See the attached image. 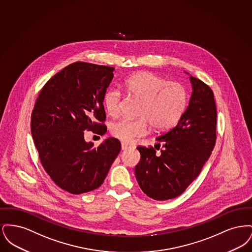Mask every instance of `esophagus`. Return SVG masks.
<instances>
[{"label":"esophagus","mask_w":252,"mask_h":252,"mask_svg":"<svg viewBox=\"0 0 252 252\" xmlns=\"http://www.w3.org/2000/svg\"><path fill=\"white\" fill-rule=\"evenodd\" d=\"M130 147H131V145L126 144V143H122V150H126V149H128Z\"/></svg>","instance_id":"obj_1"}]
</instances>
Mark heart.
Here are the masks:
<instances>
[{
	"instance_id": "b5f03b06",
	"label": "heart",
	"mask_w": 252,
	"mask_h": 252,
	"mask_svg": "<svg viewBox=\"0 0 252 252\" xmlns=\"http://www.w3.org/2000/svg\"><path fill=\"white\" fill-rule=\"evenodd\" d=\"M128 94L142 102L138 120L124 118L111 125V134L124 143L144 137L149 124L155 130H166L180 120L187 105V92L182 85L169 82L154 72L133 74L126 81ZM105 107L110 116H118L123 109V95L118 89L105 95Z\"/></svg>"
}]
</instances>
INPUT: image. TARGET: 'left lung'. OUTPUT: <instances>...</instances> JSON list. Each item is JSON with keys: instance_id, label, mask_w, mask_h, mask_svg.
<instances>
[{"instance_id": "obj_1", "label": "left lung", "mask_w": 252, "mask_h": 252, "mask_svg": "<svg viewBox=\"0 0 252 252\" xmlns=\"http://www.w3.org/2000/svg\"><path fill=\"white\" fill-rule=\"evenodd\" d=\"M192 93L189 105L176 126L157 140L160 144L138 146L141 160L135 176L142 191L155 200L180 195L197 178L216 141V102L212 89L190 75Z\"/></svg>"}]
</instances>
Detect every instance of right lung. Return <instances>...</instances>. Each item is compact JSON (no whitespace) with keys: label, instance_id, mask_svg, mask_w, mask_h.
Listing matches in <instances>:
<instances>
[{"label":"right lung","instance_id":"1","mask_svg":"<svg viewBox=\"0 0 252 252\" xmlns=\"http://www.w3.org/2000/svg\"><path fill=\"white\" fill-rule=\"evenodd\" d=\"M113 67L74 62L50 78L36 98L31 132L41 164L52 180L72 194L95 190L121 151L116 138L97 147L84 131L103 135L104 98Z\"/></svg>","mask_w":252,"mask_h":252}]
</instances>
